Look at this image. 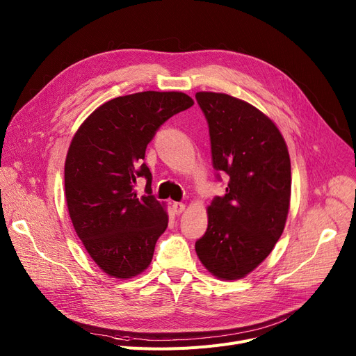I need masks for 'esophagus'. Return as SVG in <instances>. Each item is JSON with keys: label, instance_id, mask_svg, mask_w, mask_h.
<instances>
[{"label": "esophagus", "instance_id": "34e87169", "mask_svg": "<svg viewBox=\"0 0 356 356\" xmlns=\"http://www.w3.org/2000/svg\"><path fill=\"white\" fill-rule=\"evenodd\" d=\"M172 208H174V213L179 216V214H182L184 210H185V204H182V202H174Z\"/></svg>", "mask_w": 356, "mask_h": 356}]
</instances>
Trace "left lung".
Segmentation results:
<instances>
[{"instance_id":"obj_1","label":"left lung","mask_w":356,"mask_h":356,"mask_svg":"<svg viewBox=\"0 0 356 356\" xmlns=\"http://www.w3.org/2000/svg\"><path fill=\"white\" fill-rule=\"evenodd\" d=\"M210 128L213 165L228 186L207 208L208 227L195 243L202 266L221 280H237L260 266L280 238L290 207L287 145L261 111L225 93L197 92Z\"/></svg>"}]
</instances>
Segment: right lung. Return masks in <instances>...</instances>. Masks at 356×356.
I'll list each match as a JSON object with an SVG mask.
<instances>
[{
	"instance_id": "right-lung-1",
	"label": "right lung",
	"mask_w": 356,
	"mask_h": 356,
	"mask_svg": "<svg viewBox=\"0 0 356 356\" xmlns=\"http://www.w3.org/2000/svg\"><path fill=\"white\" fill-rule=\"evenodd\" d=\"M182 92L119 96L93 111L76 131L65 163V195L74 232L92 260L111 277L132 279L149 267L168 227L165 204L138 198L134 184L152 174L142 163L156 129L191 108Z\"/></svg>"
}]
</instances>
